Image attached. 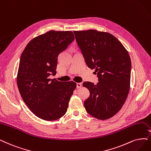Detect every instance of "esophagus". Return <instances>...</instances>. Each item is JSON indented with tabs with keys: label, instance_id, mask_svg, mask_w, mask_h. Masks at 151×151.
<instances>
[{
	"label": "esophagus",
	"instance_id": "34e87169",
	"mask_svg": "<svg viewBox=\"0 0 151 151\" xmlns=\"http://www.w3.org/2000/svg\"><path fill=\"white\" fill-rule=\"evenodd\" d=\"M81 86H82L81 83H76V87H77V88H80Z\"/></svg>",
	"mask_w": 151,
	"mask_h": 151
}]
</instances>
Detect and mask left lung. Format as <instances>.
<instances>
[{
    "label": "left lung",
    "instance_id": "obj_1",
    "mask_svg": "<svg viewBox=\"0 0 151 151\" xmlns=\"http://www.w3.org/2000/svg\"><path fill=\"white\" fill-rule=\"evenodd\" d=\"M88 68L94 69L98 82L88 81L83 86L90 91L84 102L87 112L94 118L106 120L118 113L130 89L131 61L121 42L108 32L96 30L74 31Z\"/></svg>",
    "mask_w": 151,
    "mask_h": 151
}]
</instances>
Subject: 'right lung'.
Wrapping results in <instances>:
<instances>
[{"mask_svg":"<svg viewBox=\"0 0 151 151\" xmlns=\"http://www.w3.org/2000/svg\"><path fill=\"white\" fill-rule=\"evenodd\" d=\"M71 31L49 30L31 40L21 55L17 83L26 105L38 118L55 121L66 112L76 83L49 78L58 56L74 40Z\"/></svg>","mask_w":151,"mask_h":151,"instance_id":"add662e5","label":"right lung"}]
</instances>
